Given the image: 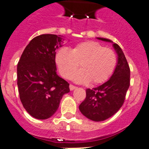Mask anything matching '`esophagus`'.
I'll return each mask as SVG.
<instances>
[{
    "instance_id": "1",
    "label": "esophagus",
    "mask_w": 149,
    "mask_h": 149,
    "mask_svg": "<svg viewBox=\"0 0 149 149\" xmlns=\"http://www.w3.org/2000/svg\"><path fill=\"white\" fill-rule=\"evenodd\" d=\"M75 89H77V86H73V85H72V84H70V91H73V90H75Z\"/></svg>"
}]
</instances>
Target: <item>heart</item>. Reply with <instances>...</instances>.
I'll list each match as a JSON object with an SVG mask.
<instances>
[{
	"label": "heart",
	"mask_w": 149,
	"mask_h": 149,
	"mask_svg": "<svg viewBox=\"0 0 149 149\" xmlns=\"http://www.w3.org/2000/svg\"><path fill=\"white\" fill-rule=\"evenodd\" d=\"M55 61L59 72L69 79L79 68L82 70L73 76L75 82L102 84L111 77L117 65L115 52L100 43L88 41L77 45L72 49L62 48L57 52Z\"/></svg>",
	"instance_id": "b5f03b06"
}]
</instances>
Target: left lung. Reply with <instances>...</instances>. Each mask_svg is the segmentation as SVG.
I'll use <instances>...</instances> for the list:
<instances>
[{"label": "left lung", "instance_id": "8db88e82", "mask_svg": "<svg viewBox=\"0 0 149 149\" xmlns=\"http://www.w3.org/2000/svg\"><path fill=\"white\" fill-rule=\"evenodd\" d=\"M97 39L112 42L110 39ZM113 46L118 54V63L111 78L104 84L86 89V97L79 106L80 112L93 121H102L111 118L119 111L125 102L130 86V68L122 49L118 44Z\"/></svg>", "mask_w": 149, "mask_h": 149}]
</instances>
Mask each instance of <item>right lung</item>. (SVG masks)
Masks as SVG:
<instances>
[{"mask_svg": "<svg viewBox=\"0 0 149 149\" xmlns=\"http://www.w3.org/2000/svg\"><path fill=\"white\" fill-rule=\"evenodd\" d=\"M61 36L45 34L31 39L17 63V87L24 108L33 118L48 119L56 113L70 84L56 73V50Z\"/></svg>", "mask_w": 149, "mask_h": 149, "instance_id": "right-lung-1", "label": "right lung"}]
</instances>
